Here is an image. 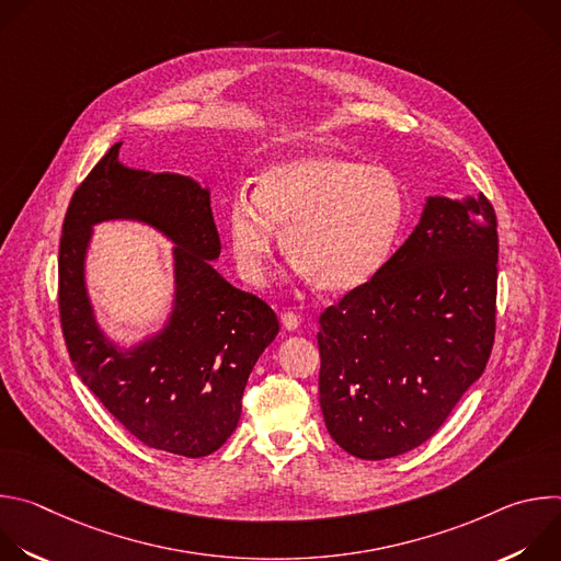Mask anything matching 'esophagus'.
Returning a JSON list of instances; mask_svg holds the SVG:
<instances>
[{
    "mask_svg": "<svg viewBox=\"0 0 561 561\" xmlns=\"http://www.w3.org/2000/svg\"><path fill=\"white\" fill-rule=\"evenodd\" d=\"M282 324L286 331H297L299 329V314L295 310H286L282 314Z\"/></svg>",
    "mask_w": 561,
    "mask_h": 561,
    "instance_id": "34e87169",
    "label": "esophagus"
}]
</instances>
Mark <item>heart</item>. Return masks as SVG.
Wrapping results in <instances>:
<instances>
[{
    "label": "heart",
    "mask_w": 561,
    "mask_h": 561,
    "mask_svg": "<svg viewBox=\"0 0 561 561\" xmlns=\"http://www.w3.org/2000/svg\"><path fill=\"white\" fill-rule=\"evenodd\" d=\"M404 217L407 193L392 171L314 150L266 169L255 197L237 195L226 234L249 284H264L279 228L295 268L322 293L344 295L379 273Z\"/></svg>",
    "instance_id": "1"
}]
</instances>
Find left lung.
<instances>
[{"label":"left lung","instance_id":"8db88e82","mask_svg":"<svg viewBox=\"0 0 561 561\" xmlns=\"http://www.w3.org/2000/svg\"><path fill=\"white\" fill-rule=\"evenodd\" d=\"M497 253L486 195L428 197L379 273L319 314V404L348 455L417 448L482 377L495 342Z\"/></svg>","mask_w":561,"mask_h":561}]
</instances>
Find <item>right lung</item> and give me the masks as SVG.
Returning <instances> with one entry per match:
<instances>
[{
  "mask_svg": "<svg viewBox=\"0 0 561 561\" xmlns=\"http://www.w3.org/2000/svg\"><path fill=\"white\" fill-rule=\"evenodd\" d=\"M119 146L70 197L59 239V322L68 357L104 409L141 444L184 457L215 453L237 428L249 375L279 333L273 308L228 284L210 264L219 234L208 191L184 175L130 171ZM139 218L176 248V310L170 327L133 352L96 329L83 286L90 226Z\"/></svg>",
  "mask_w": 561,
  "mask_h": 561,
  "instance_id": "add662e5",
  "label": "right lung"
}]
</instances>
